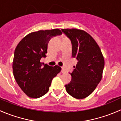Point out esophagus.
<instances>
[{
  "label": "esophagus",
  "mask_w": 121,
  "mask_h": 121,
  "mask_svg": "<svg viewBox=\"0 0 121 121\" xmlns=\"http://www.w3.org/2000/svg\"><path fill=\"white\" fill-rule=\"evenodd\" d=\"M65 69H64V68H62V69H61V73H65Z\"/></svg>",
  "instance_id": "esophagus-1"
}]
</instances>
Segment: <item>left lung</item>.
I'll return each mask as SVG.
<instances>
[{
    "label": "left lung",
    "mask_w": 121,
    "mask_h": 121,
    "mask_svg": "<svg viewBox=\"0 0 121 121\" xmlns=\"http://www.w3.org/2000/svg\"><path fill=\"white\" fill-rule=\"evenodd\" d=\"M72 44V57L78 62L70 73L71 81L65 85L74 98L83 99L95 90L102 79L104 58L94 39L86 31L76 29H62Z\"/></svg>",
    "instance_id": "left-lung-1"
}]
</instances>
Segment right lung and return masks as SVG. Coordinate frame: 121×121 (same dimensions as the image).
I'll return each mask as SVG.
<instances>
[{"label":"right lung","instance_id":"obj_1","mask_svg":"<svg viewBox=\"0 0 121 121\" xmlns=\"http://www.w3.org/2000/svg\"><path fill=\"white\" fill-rule=\"evenodd\" d=\"M61 35L58 29L39 30L27 35L17 46L13 58V75L28 97L38 98L46 94L53 78L60 72L61 68L58 65L43 64L40 60L46 56L50 40Z\"/></svg>","mask_w":121,"mask_h":121}]
</instances>
